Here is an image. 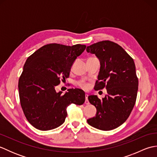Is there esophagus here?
<instances>
[{"instance_id": "34e87169", "label": "esophagus", "mask_w": 157, "mask_h": 157, "mask_svg": "<svg viewBox=\"0 0 157 157\" xmlns=\"http://www.w3.org/2000/svg\"><path fill=\"white\" fill-rule=\"evenodd\" d=\"M85 96H86V101H85V104H86V105H89V104H90V102H89V101H88V94H86V95H85Z\"/></svg>"}]
</instances>
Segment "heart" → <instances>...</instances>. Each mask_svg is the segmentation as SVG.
<instances>
[{
	"mask_svg": "<svg viewBox=\"0 0 157 157\" xmlns=\"http://www.w3.org/2000/svg\"><path fill=\"white\" fill-rule=\"evenodd\" d=\"M79 86H81L82 88H84V89H86L88 87V84H86V83L84 82H79Z\"/></svg>",
	"mask_w": 157,
	"mask_h": 157,
	"instance_id": "heart-1",
	"label": "heart"
}]
</instances>
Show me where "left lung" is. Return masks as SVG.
<instances>
[{
	"label": "left lung",
	"instance_id": "1",
	"mask_svg": "<svg viewBox=\"0 0 157 157\" xmlns=\"http://www.w3.org/2000/svg\"><path fill=\"white\" fill-rule=\"evenodd\" d=\"M86 51L94 54L101 63L94 90L106 88L107 92L102 100L96 95L88 96L96 114L88 123L104 131L115 129L128 119L136 103L138 79L134 61L121 46L109 40L94 43Z\"/></svg>",
	"mask_w": 157,
	"mask_h": 157
}]
</instances>
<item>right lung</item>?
<instances>
[{"instance_id": "1", "label": "right lung", "mask_w": 157, "mask_h": 157, "mask_svg": "<svg viewBox=\"0 0 157 157\" xmlns=\"http://www.w3.org/2000/svg\"><path fill=\"white\" fill-rule=\"evenodd\" d=\"M86 47L53 43L43 46L26 60L19 79V94L23 113L35 128L46 131L58 128L65 121L69 105L84 104L82 90L68 89L62 94L56 92L55 86L61 79L69 78L73 62Z\"/></svg>"}]
</instances>
